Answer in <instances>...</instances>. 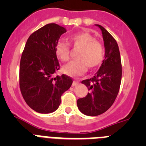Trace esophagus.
<instances>
[{
	"mask_svg": "<svg viewBox=\"0 0 146 146\" xmlns=\"http://www.w3.org/2000/svg\"><path fill=\"white\" fill-rule=\"evenodd\" d=\"M79 84V81L77 80H74L73 81V82H72V86H77V85Z\"/></svg>",
	"mask_w": 146,
	"mask_h": 146,
	"instance_id": "esophagus-1",
	"label": "esophagus"
}]
</instances>
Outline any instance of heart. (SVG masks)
<instances>
[{"label": "heart", "mask_w": 146, "mask_h": 146, "mask_svg": "<svg viewBox=\"0 0 146 146\" xmlns=\"http://www.w3.org/2000/svg\"><path fill=\"white\" fill-rule=\"evenodd\" d=\"M74 47L80 48L77 55L78 59L70 62L63 68V71L71 77L81 76L87 72L88 67L94 69L102 63L104 49L102 44L87 31L71 35L69 37ZM55 55L62 61L66 62L70 58V47L67 42L60 40L55 47Z\"/></svg>", "instance_id": "obj_1"}]
</instances>
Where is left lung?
<instances>
[{
    "label": "left lung",
    "instance_id": "1",
    "mask_svg": "<svg viewBox=\"0 0 146 146\" xmlns=\"http://www.w3.org/2000/svg\"><path fill=\"white\" fill-rule=\"evenodd\" d=\"M96 25L102 33L104 59L94 77L82 81L90 92L77 102L80 111L89 116L102 114L112 106L118 96L122 76L121 56L116 41L102 25Z\"/></svg>",
    "mask_w": 146,
    "mask_h": 146
}]
</instances>
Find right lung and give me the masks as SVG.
<instances>
[{
  "label": "right lung",
  "mask_w": 146,
  "mask_h": 146,
  "mask_svg": "<svg viewBox=\"0 0 146 146\" xmlns=\"http://www.w3.org/2000/svg\"><path fill=\"white\" fill-rule=\"evenodd\" d=\"M66 32L65 28L55 23L45 25L30 36L22 54L20 91L27 104L37 113L55 111L61 95L72 84L67 75L53 76L60 69L55 44Z\"/></svg>",
  "instance_id": "obj_1"
}]
</instances>
